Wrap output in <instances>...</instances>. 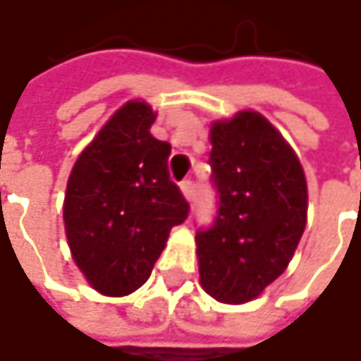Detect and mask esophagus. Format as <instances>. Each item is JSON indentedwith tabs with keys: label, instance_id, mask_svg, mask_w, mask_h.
Here are the masks:
<instances>
[{
	"label": "esophagus",
	"instance_id": "1",
	"mask_svg": "<svg viewBox=\"0 0 361 361\" xmlns=\"http://www.w3.org/2000/svg\"><path fill=\"white\" fill-rule=\"evenodd\" d=\"M181 192H183V196H185L188 200H192V198H194V181L192 180L181 181Z\"/></svg>",
	"mask_w": 361,
	"mask_h": 361
}]
</instances>
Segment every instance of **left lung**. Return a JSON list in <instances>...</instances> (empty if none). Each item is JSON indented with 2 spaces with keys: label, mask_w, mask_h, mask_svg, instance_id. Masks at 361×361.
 Returning <instances> with one entry per match:
<instances>
[{
  "label": "left lung",
  "mask_w": 361,
  "mask_h": 361,
  "mask_svg": "<svg viewBox=\"0 0 361 361\" xmlns=\"http://www.w3.org/2000/svg\"><path fill=\"white\" fill-rule=\"evenodd\" d=\"M211 181L219 196L211 228L196 232L202 288L247 303L293 259L307 224V183L295 150L259 112L211 125Z\"/></svg>",
  "instance_id": "1"
}]
</instances>
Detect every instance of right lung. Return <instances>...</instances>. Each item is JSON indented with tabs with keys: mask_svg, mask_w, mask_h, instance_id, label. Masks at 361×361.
<instances>
[{
	"mask_svg": "<svg viewBox=\"0 0 361 361\" xmlns=\"http://www.w3.org/2000/svg\"><path fill=\"white\" fill-rule=\"evenodd\" d=\"M157 114L131 100L79 154L64 196V228L77 267L106 297L137 290L190 204L169 178L171 144L150 133Z\"/></svg>",
	"mask_w": 361,
	"mask_h": 361,
	"instance_id": "1",
	"label": "right lung"
}]
</instances>
